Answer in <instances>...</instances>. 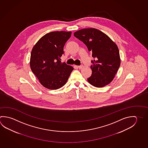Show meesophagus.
<instances>
[{
  "instance_id": "obj_1",
  "label": "esophagus",
  "mask_w": 148,
  "mask_h": 148,
  "mask_svg": "<svg viewBox=\"0 0 148 148\" xmlns=\"http://www.w3.org/2000/svg\"><path fill=\"white\" fill-rule=\"evenodd\" d=\"M77 66V68L79 69H82L83 68V65H79V66Z\"/></svg>"
}]
</instances>
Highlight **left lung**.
Returning <instances> with one entry per match:
<instances>
[{
    "instance_id": "1",
    "label": "left lung",
    "mask_w": 148,
    "mask_h": 148,
    "mask_svg": "<svg viewBox=\"0 0 148 148\" xmlns=\"http://www.w3.org/2000/svg\"><path fill=\"white\" fill-rule=\"evenodd\" d=\"M86 45L95 60L90 68L92 74L87 79L96 87L108 85L113 80L121 64L119 50L107 35L94 28L82 29L74 33Z\"/></svg>"
}]
</instances>
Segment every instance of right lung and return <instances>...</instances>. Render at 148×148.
I'll return each mask as SVG.
<instances>
[{"label":"right lung","instance_id":"1","mask_svg":"<svg viewBox=\"0 0 148 148\" xmlns=\"http://www.w3.org/2000/svg\"><path fill=\"white\" fill-rule=\"evenodd\" d=\"M71 32H52L45 34L32 50L30 67L45 88L56 90L67 82L74 68L60 61L63 47Z\"/></svg>","mask_w":148,"mask_h":148}]
</instances>
